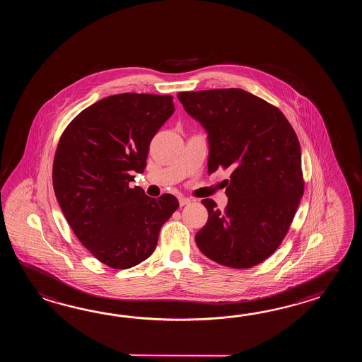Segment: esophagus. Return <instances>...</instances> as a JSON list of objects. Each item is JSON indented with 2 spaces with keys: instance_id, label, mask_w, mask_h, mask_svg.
<instances>
[{
  "instance_id": "1",
  "label": "esophagus",
  "mask_w": 362,
  "mask_h": 362,
  "mask_svg": "<svg viewBox=\"0 0 362 362\" xmlns=\"http://www.w3.org/2000/svg\"><path fill=\"white\" fill-rule=\"evenodd\" d=\"M178 202H180V206H181V207H184L186 204H190V202H192V200L189 199V198H184V197H181V198L178 199Z\"/></svg>"
}]
</instances>
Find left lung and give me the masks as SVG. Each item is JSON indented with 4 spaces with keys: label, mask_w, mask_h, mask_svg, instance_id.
I'll list each match as a JSON object with an SVG mask.
<instances>
[{
    "label": "left lung",
    "mask_w": 362,
    "mask_h": 362,
    "mask_svg": "<svg viewBox=\"0 0 362 362\" xmlns=\"http://www.w3.org/2000/svg\"><path fill=\"white\" fill-rule=\"evenodd\" d=\"M185 111L208 134V172L230 168L228 204L202 203L207 223L200 251L234 269L268 259L285 238L304 192L299 139L277 107L243 89L178 93Z\"/></svg>",
    "instance_id": "1"
}]
</instances>
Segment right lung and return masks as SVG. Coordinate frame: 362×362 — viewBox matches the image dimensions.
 I'll return each mask as SVG.
<instances>
[{
    "label": "right lung",
    "instance_id": "right-lung-1",
    "mask_svg": "<svg viewBox=\"0 0 362 362\" xmlns=\"http://www.w3.org/2000/svg\"><path fill=\"white\" fill-rule=\"evenodd\" d=\"M173 112L170 95L115 94L81 111L59 139L53 186L62 212L83 246L114 269L151 256L163 223L178 208L170 194L155 199L129 187Z\"/></svg>",
    "mask_w": 362,
    "mask_h": 362
}]
</instances>
